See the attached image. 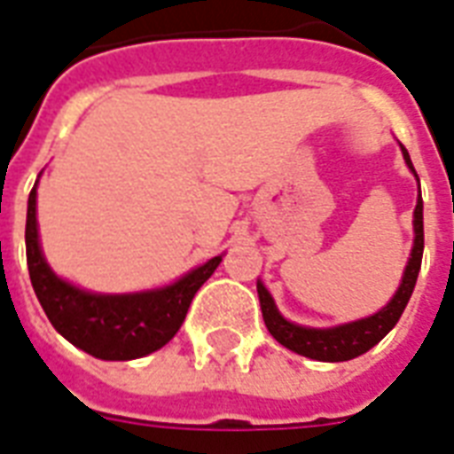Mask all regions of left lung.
<instances>
[{"instance_id": "obj_1", "label": "left lung", "mask_w": 454, "mask_h": 454, "mask_svg": "<svg viewBox=\"0 0 454 454\" xmlns=\"http://www.w3.org/2000/svg\"><path fill=\"white\" fill-rule=\"evenodd\" d=\"M400 151H403L407 168L417 177L412 160H410V153H407L403 144H400ZM417 182H419V177H417ZM412 227L414 244L412 253H410V260H407L405 265V272H403V282H400L398 291L393 294L391 301L381 310L370 315V317L355 319V322H348V325L339 326H325V329L296 325V322H289L282 312L277 310L275 298L265 289V284L258 279L260 310H262L267 332L272 333L284 348H289V350H294L298 355H305L310 360L346 362L357 357V355L367 353L370 348L377 346L379 340L391 332L393 326L398 325L400 315H403L407 301L412 296L417 277H419L421 255H424V201H421V194H417Z\"/></svg>"}]
</instances>
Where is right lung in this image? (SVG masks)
Here are the masks:
<instances>
[{
	"instance_id": "add662e5",
	"label": "right lung",
	"mask_w": 454,
	"mask_h": 454,
	"mask_svg": "<svg viewBox=\"0 0 454 454\" xmlns=\"http://www.w3.org/2000/svg\"><path fill=\"white\" fill-rule=\"evenodd\" d=\"M27 272L49 322L73 346L99 360H137L163 348L179 332L192 298L223 255L189 270L177 282L135 294H94L66 282L49 267L37 231V182L27 196Z\"/></svg>"
}]
</instances>
